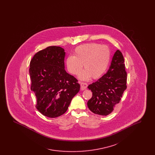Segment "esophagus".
<instances>
[{
    "label": "esophagus",
    "instance_id": "esophagus-1",
    "mask_svg": "<svg viewBox=\"0 0 155 155\" xmlns=\"http://www.w3.org/2000/svg\"><path fill=\"white\" fill-rule=\"evenodd\" d=\"M80 85H81V91H83V90L87 88V87H88V84L85 82H81Z\"/></svg>",
    "mask_w": 155,
    "mask_h": 155
}]
</instances>
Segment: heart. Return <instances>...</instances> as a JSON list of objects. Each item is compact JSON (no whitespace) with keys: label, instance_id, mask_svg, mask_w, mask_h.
<instances>
[{"label":"heart","instance_id":"obj_1","mask_svg":"<svg viewBox=\"0 0 155 155\" xmlns=\"http://www.w3.org/2000/svg\"><path fill=\"white\" fill-rule=\"evenodd\" d=\"M110 58V50L106 46L96 43L81 45L75 49L74 56L67 58L66 66L68 71L75 75L81 72L84 64L85 70L80 75L81 80H87L91 77L98 79L106 72Z\"/></svg>","mask_w":155,"mask_h":155}]
</instances>
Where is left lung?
I'll return each instance as SVG.
<instances>
[{"label":"left lung","mask_w":155,"mask_h":155,"mask_svg":"<svg viewBox=\"0 0 155 155\" xmlns=\"http://www.w3.org/2000/svg\"><path fill=\"white\" fill-rule=\"evenodd\" d=\"M124 59L119 50L115 52L107 72L97 81L89 85L92 96L87 105L94 113L107 116L114 110L127 89Z\"/></svg>","instance_id":"8db88e82"}]
</instances>
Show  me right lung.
Masks as SVG:
<instances>
[{
	"instance_id": "right-lung-1",
	"label": "right lung",
	"mask_w": 155,
	"mask_h": 155,
	"mask_svg": "<svg viewBox=\"0 0 155 155\" xmlns=\"http://www.w3.org/2000/svg\"><path fill=\"white\" fill-rule=\"evenodd\" d=\"M65 53L60 46H49L35 53L30 61L31 89L36 96L35 107L51 118L63 114L80 89L78 80L64 70Z\"/></svg>"
}]
</instances>
